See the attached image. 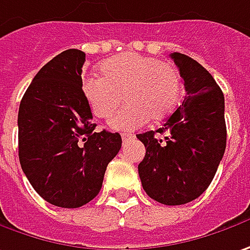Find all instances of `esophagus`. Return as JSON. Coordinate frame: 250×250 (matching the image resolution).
<instances>
[{
	"label": "esophagus",
	"mask_w": 250,
	"mask_h": 250,
	"mask_svg": "<svg viewBox=\"0 0 250 250\" xmlns=\"http://www.w3.org/2000/svg\"><path fill=\"white\" fill-rule=\"evenodd\" d=\"M133 138H134V134H128V133H123V134H122L123 143H128V141H131Z\"/></svg>",
	"instance_id": "obj_1"
}]
</instances>
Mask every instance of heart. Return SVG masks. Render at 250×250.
I'll use <instances>...</instances> for the list:
<instances>
[{"instance_id":"heart-1","label":"heart","mask_w":250,"mask_h":250,"mask_svg":"<svg viewBox=\"0 0 250 250\" xmlns=\"http://www.w3.org/2000/svg\"><path fill=\"white\" fill-rule=\"evenodd\" d=\"M102 75H88L82 80V95L91 112L109 119L113 130L130 131L140 128L151 119L162 122L179 104L182 78L169 61H159L138 53H123L101 64Z\"/></svg>"}]
</instances>
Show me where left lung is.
<instances>
[{"label":"left lung","mask_w":250,"mask_h":250,"mask_svg":"<svg viewBox=\"0 0 250 250\" xmlns=\"http://www.w3.org/2000/svg\"><path fill=\"white\" fill-rule=\"evenodd\" d=\"M185 86V101L157 131L137 134L146 146L138 175L158 203L180 206L210 186L227 146L224 93L212 75L191 57L172 53ZM166 136L155 138V133Z\"/></svg>","instance_id":"1"}]
</instances>
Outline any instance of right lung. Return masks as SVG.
Returning <instances> with one entry per match:
<instances>
[{
    "mask_svg": "<svg viewBox=\"0 0 250 250\" xmlns=\"http://www.w3.org/2000/svg\"><path fill=\"white\" fill-rule=\"evenodd\" d=\"M85 53L70 49L36 74L18 113L19 162L50 204L77 208L95 199L107 164L122 148L119 133H96L82 95Z\"/></svg>",
    "mask_w": 250,
    "mask_h": 250,
    "instance_id": "obj_1",
    "label": "right lung"
}]
</instances>
